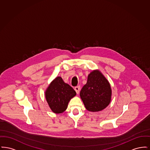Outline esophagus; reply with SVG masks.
<instances>
[{"instance_id": "esophagus-1", "label": "esophagus", "mask_w": 150, "mask_h": 150, "mask_svg": "<svg viewBox=\"0 0 150 150\" xmlns=\"http://www.w3.org/2000/svg\"><path fill=\"white\" fill-rule=\"evenodd\" d=\"M75 91H76V92L77 94H79V92H80V86H76L75 88Z\"/></svg>"}]
</instances>
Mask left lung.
I'll use <instances>...</instances> for the list:
<instances>
[{"label":"left lung","instance_id":"1","mask_svg":"<svg viewBox=\"0 0 150 150\" xmlns=\"http://www.w3.org/2000/svg\"><path fill=\"white\" fill-rule=\"evenodd\" d=\"M111 96L110 84L99 70H93L88 75L86 84L80 93L86 109L91 112H98L106 108Z\"/></svg>","mask_w":150,"mask_h":150}]
</instances>
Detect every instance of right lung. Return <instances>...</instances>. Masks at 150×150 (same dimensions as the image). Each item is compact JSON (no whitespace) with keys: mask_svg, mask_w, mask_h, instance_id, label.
<instances>
[{"mask_svg":"<svg viewBox=\"0 0 150 150\" xmlns=\"http://www.w3.org/2000/svg\"><path fill=\"white\" fill-rule=\"evenodd\" d=\"M76 95L71 86L65 83L62 78L57 76L45 91V97L52 111L61 114L67 109L69 102Z\"/></svg>","mask_w":150,"mask_h":150,"instance_id":"add662e5","label":"right lung"}]
</instances>
